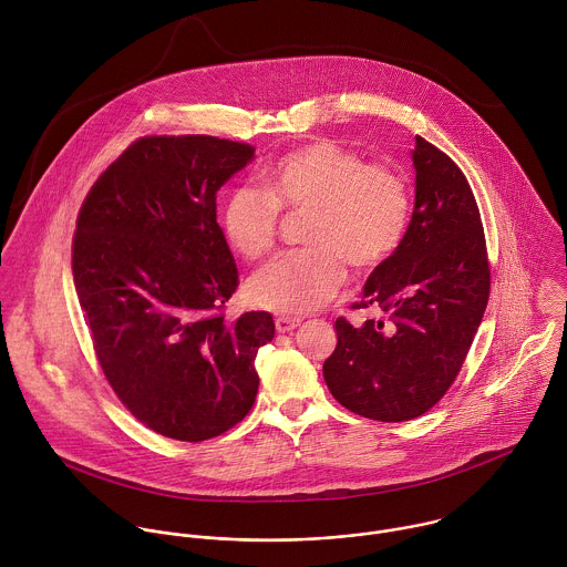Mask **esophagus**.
<instances>
[{
	"mask_svg": "<svg viewBox=\"0 0 567 567\" xmlns=\"http://www.w3.org/2000/svg\"><path fill=\"white\" fill-rule=\"evenodd\" d=\"M300 324H302V320H300V318H289V316H280V318H276V331H278V333H289V331L298 329Z\"/></svg>",
	"mask_w": 567,
	"mask_h": 567,
	"instance_id": "obj_1",
	"label": "esophagus"
}]
</instances>
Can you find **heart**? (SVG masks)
<instances>
[{"label":"heart","mask_w":567,"mask_h":567,"mask_svg":"<svg viewBox=\"0 0 567 567\" xmlns=\"http://www.w3.org/2000/svg\"><path fill=\"white\" fill-rule=\"evenodd\" d=\"M265 193L238 186L227 195L221 226L245 258L265 256L276 240L280 208L311 210L307 249L287 251L256 271L247 285L254 305L300 316L329 302L357 271L383 265L410 224V190L401 173L365 159L338 142L313 140L262 173Z\"/></svg>","instance_id":"b5f03b06"}]
</instances>
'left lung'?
Here are the masks:
<instances>
[{
    "label": "left lung",
    "mask_w": 567,
    "mask_h": 567,
    "mask_svg": "<svg viewBox=\"0 0 567 567\" xmlns=\"http://www.w3.org/2000/svg\"><path fill=\"white\" fill-rule=\"evenodd\" d=\"M416 197L396 251L365 280L361 302L385 320L336 322L324 381L359 416L401 423L450 390L482 322L491 271L480 210L452 157L416 135Z\"/></svg>",
    "instance_id": "left-lung-1"
}]
</instances>
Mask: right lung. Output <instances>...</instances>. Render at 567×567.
<instances>
[{"instance_id": "obj_1", "label": "right lung", "mask_w": 567, "mask_h": 567, "mask_svg": "<svg viewBox=\"0 0 567 567\" xmlns=\"http://www.w3.org/2000/svg\"><path fill=\"white\" fill-rule=\"evenodd\" d=\"M254 159L213 135L133 142L83 202L72 243L79 302L101 368L148 430L186 443L240 423L258 392L267 311L226 320L238 269L217 193Z\"/></svg>"}]
</instances>
